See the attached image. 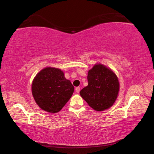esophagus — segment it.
I'll return each instance as SVG.
<instances>
[{"instance_id": "1", "label": "esophagus", "mask_w": 154, "mask_h": 154, "mask_svg": "<svg viewBox=\"0 0 154 154\" xmlns=\"http://www.w3.org/2000/svg\"><path fill=\"white\" fill-rule=\"evenodd\" d=\"M75 92H76L77 93H79L80 92V87L75 88Z\"/></svg>"}]
</instances>
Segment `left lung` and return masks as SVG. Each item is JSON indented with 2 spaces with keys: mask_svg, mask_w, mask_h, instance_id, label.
<instances>
[{
  "mask_svg": "<svg viewBox=\"0 0 154 154\" xmlns=\"http://www.w3.org/2000/svg\"><path fill=\"white\" fill-rule=\"evenodd\" d=\"M88 86L80 95L92 109L102 111L109 109L118 97L119 83L116 75L105 65L95 64L88 71Z\"/></svg>",
  "mask_w": 154,
  "mask_h": 154,
  "instance_id": "1",
  "label": "left lung"
}]
</instances>
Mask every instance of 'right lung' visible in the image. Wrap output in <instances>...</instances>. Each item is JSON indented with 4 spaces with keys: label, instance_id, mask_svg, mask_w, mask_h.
I'll return each instance as SVG.
<instances>
[{
    "label": "right lung",
    "instance_id": "add662e5",
    "mask_svg": "<svg viewBox=\"0 0 154 154\" xmlns=\"http://www.w3.org/2000/svg\"><path fill=\"white\" fill-rule=\"evenodd\" d=\"M74 87L60 69L47 67L36 75L32 84L35 102L43 110L55 113L61 110L72 95Z\"/></svg>",
    "mask_w": 154,
    "mask_h": 154
}]
</instances>
